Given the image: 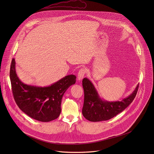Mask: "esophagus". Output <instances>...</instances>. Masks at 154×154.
Masks as SVG:
<instances>
[{"label":"esophagus","instance_id":"1","mask_svg":"<svg viewBox=\"0 0 154 154\" xmlns=\"http://www.w3.org/2000/svg\"><path fill=\"white\" fill-rule=\"evenodd\" d=\"M86 74V69H84V68H82L81 69L79 70V72H78V74H77V79L79 80H82L85 75Z\"/></svg>","mask_w":154,"mask_h":154}]
</instances>
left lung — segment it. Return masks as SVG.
<instances>
[{"label":"left lung","mask_w":154,"mask_h":154,"mask_svg":"<svg viewBox=\"0 0 154 154\" xmlns=\"http://www.w3.org/2000/svg\"><path fill=\"white\" fill-rule=\"evenodd\" d=\"M84 90V103L82 108L83 116L91 122H99L110 119L122 112L133 102L139 84L135 90L121 101L109 102L102 99L93 83L88 78L82 80Z\"/></svg>","instance_id":"left-lung-1"}]
</instances>
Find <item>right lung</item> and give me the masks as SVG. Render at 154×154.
<instances>
[{
    "instance_id": "1",
    "label": "right lung",
    "mask_w": 154,
    "mask_h": 154,
    "mask_svg": "<svg viewBox=\"0 0 154 154\" xmlns=\"http://www.w3.org/2000/svg\"><path fill=\"white\" fill-rule=\"evenodd\" d=\"M10 77L19 108L30 118L41 122H49L60 116L63 94L76 82V76L71 74L48 86L25 84L17 75L14 58L11 61Z\"/></svg>"
}]
</instances>
